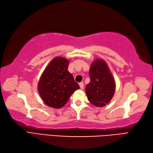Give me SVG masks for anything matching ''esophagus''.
Here are the masks:
<instances>
[{"label": "esophagus", "instance_id": "esophagus-1", "mask_svg": "<svg viewBox=\"0 0 153 153\" xmlns=\"http://www.w3.org/2000/svg\"><path fill=\"white\" fill-rule=\"evenodd\" d=\"M79 86H80V88L81 89H83L84 88V83L83 82H80L79 83Z\"/></svg>", "mask_w": 153, "mask_h": 153}]
</instances>
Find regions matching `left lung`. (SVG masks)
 <instances>
[{
    "label": "left lung",
    "instance_id": "left-lung-1",
    "mask_svg": "<svg viewBox=\"0 0 153 153\" xmlns=\"http://www.w3.org/2000/svg\"><path fill=\"white\" fill-rule=\"evenodd\" d=\"M90 82L86 86L89 102L97 107L110 102L116 90V82L105 61L98 59L91 64L89 71Z\"/></svg>",
    "mask_w": 153,
    "mask_h": 153
}]
</instances>
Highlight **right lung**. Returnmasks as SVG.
Wrapping results in <instances>:
<instances>
[{
	"label": "right lung",
	"instance_id": "right-lung-1",
	"mask_svg": "<svg viewBox=\"0 0 153 153\" xmlns=\"http://www.w3.org/2000/svg\"><path fill=\"white\" fill-rule=\"evenodd\" d=\"M69 61L61 57L54 58L43 71L38 82L37 90L42 100L49 107L60 108L79 85L72 74L68 71Z\"/></svg>",
	"mask_w": 153,
	"mask_h": 153
}]
</instances>
